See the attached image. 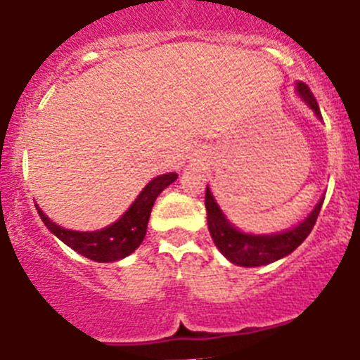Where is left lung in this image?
Instances as JSON below:
<instances>
[{
  "label": "left lung",
  "instance_id": "8db88e82",
  "mask_svg": "<svg viewBox=\"0 0 360 360\" xmlns=\"http://www.w3.org/2000/svg\"><path fill=\"white\" fill-rule=\"evenodd\" d=\"M294 89H296V95L309 105V109H312L314 116L321 122V111H319V105L309 87L303 82H296ZM323 200H325V195L319 197L312 212L296 226L276 233H248L236 228L228 219V215L222 212L210 186H206L204 202H206L210 235H212V240L217 249L231 264L240 265V267H260V265L273 264V262L289 257L297 245H301V242L305 240L316 224Z\"/></svg>",
  "mask_w": 360,
  "mask_h": 360
}]
</instances>
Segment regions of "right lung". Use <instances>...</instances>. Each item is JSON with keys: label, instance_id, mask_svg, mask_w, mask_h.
I'll return each mask as SVG.
<instances>
[{"label": "right lung", "instance_id": "right-lung-1", "mask_svg": "<svg viewBox=\"0 0 360 360\" xmlns=\"http://www.w3.org/2000/svg\"><path fill=\"white\" fill-rule=\"evenodd\" d=\"M176 179V172L161 174V176L150 179L147 186L140 192V195L132 200L124 215L112 224L102 229H95V231H75V229L63 228V226L55 224L53 220H50V217L39 208V204H35V208H37V213L44 226L68 248H71L82 257L89 258V260L109 264V262H118L129 257L131 252L140 248L145 238V233H147L152 206L156 202L158 195Z\"/></svg>", "mask_w": 360, "mask_h": 360}]
</instances>
